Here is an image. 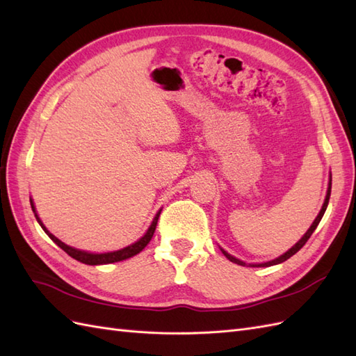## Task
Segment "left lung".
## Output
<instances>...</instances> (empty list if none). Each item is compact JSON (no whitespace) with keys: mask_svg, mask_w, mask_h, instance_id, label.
Here are the masks:
<instances>
[{"mask_svg":"<svg viewBox=\"0 0 356 356\" xmlns=\"http://www.w3.org/2000/svg\"><path fill=\"white\" fill-rule=\"evenodd\" d=\"M330 197H331V180H330V186H327V193H326V198H325V203H323V206H322V209H321V212H318V215H317V218L314 220V222L312 224V227H309L308 229V232L302 236V239H300L295 247H291L287 252H284L282 254V256H280L278 259H275V260H272V261H266V263H260V265H250L251 268H268V266H273V265H278V263H282V261H286L287 259H290L291 256H295V254L304 247V245L307 243V241L309 239V236H312L313 233H314V230L317 229V225H318V222H321V220H322V216H323V213H325V211H326V207H327V203H330ZM222 251V254L224 256L229 259L230 261H233V263H236V265H241V266H245V263L243 261H241V260H238V259H234L233 256H230L229 252H225L224 250H221Z\"/></svg>","mask_w":356,"mask_h":356,"instance_id":"1","label":"left lung"}]
</instances>
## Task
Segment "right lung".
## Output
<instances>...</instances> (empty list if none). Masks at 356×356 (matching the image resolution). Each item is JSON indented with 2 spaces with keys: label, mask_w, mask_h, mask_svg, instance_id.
I'll list each match as a JSON object with an SVG mask.
<instances>
[{
  "label": "right lung",
  "mask_w": 356,
  "mask_h": 356,
  "mask_svg": "<svg viewBox=\"0 0 356 356\" xmlns=\"http://www.w3.org/2000/svg\"><path fill=\"white\" fill-rule=\"evenodd\" d=\"M31 209H33V212H35L33 203H31ZM159 215H161V211L156 213V216H154V220H153L152 225L149 227L147 233H145L138 242H135V243L129 245V247H126L123 250H118V251H114V252H105V254H91V252H86V251H79V250L72 248V247H69V245L58 241L56 236L51 234L47 229H44V225L39 220L38 213H35V220H38V222L40 224V227L44 230V233H47L49 238L54 242H56L63 251L67 252L72 259H75V260H78L81 263H86V265H108V263H115V261H122V260H126V259H131V257L136 256V254H138V252H141L145 247H147V243L153 238L154 230H156V224H158V220H159Z\"/></svg>",
  "instance_id": "obj_1"
}]
</instances>
